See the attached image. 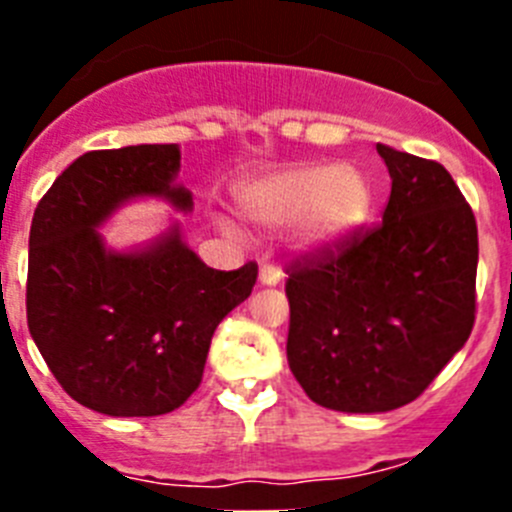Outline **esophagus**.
I'll use <instances>...</instances> for the list:
<instances>
[{
    "instance_id": "1",
    "label": "esophagus",
    "mask_w": 512,
    "mask_h": 512,
    "mask_svg": "<svg viewBox=\"0 0 512 512\" xmlns=\"http://www.w3.org/2000/svg\"><path fill=\"white\" fill-rule=\"evenodd\" d=\"M282 279L284 274L274 264H264L259 269V282L264 284V287H277V284H282Z\"/></svg>"
}]
</instances>
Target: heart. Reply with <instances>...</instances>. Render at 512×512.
Segmentation results:
<instances>
[{
  "mask_svg": "<svg viewBox=\"0 0 512 512\" xmlns=\"http://www.w3.org/2000/svg\"><path fill=\"white\" fill-rule=\"evenodd\" d=\"M238 207L261 228L295 223L297 246L320 253L348 241L374 207V184L354 164H295L248 182L238 192ZM228 238L241 241V230L217 220Z\"/></svg>",
  "mask_w": 512,
  "mask_h": 512,
  "instance_id": "1",
  "label": "heart"
}]
</instances>
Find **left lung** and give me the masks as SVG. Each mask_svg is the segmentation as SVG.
I'll use <instances>...</instances> for the list:
<instances>
[{
	"instance_id": "obj_1",
	"label": "left lung",
	"mask_w": 512,
	"mask_h": 512,
	"mask_svg": "<svg viewBox=\"0 0 512 512\" xmlns=\"http://www.w3.org/2000/svg\"><path fill=\"white\" fill-rule=\"evenodd\" d=\"M382 223L289 266L287 361L312 402L387 413L423 395L474 325L477 220L436 161L377 143Z\"/></svg>"
}]
</instances>
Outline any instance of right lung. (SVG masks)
<instances>
[{
	"label": "right lung",
	"mask_w": 512,
	"mask_h": 512,
	"mask_svg": "<svg viewBox=\"0 0 512 512\" xmlns=\"http://www.w3.org/2000/svg\"><path fill=\"white\" fill-rule=\"evenodd\" d=\"M179 166L176 143L89 151L35 207L27 328L58 384L97 413L151 418L184 405L212 333L256 284L253 261L235 271L202 264L176 223L146 246H104L99 228L140 197L192 210Z\"/></svg>",
	"instance_id": "obj_1"
}]
</instances>
